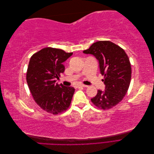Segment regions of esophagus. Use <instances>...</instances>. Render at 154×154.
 Returning <instances> with one entry per match:
<instances>
[{"instance_id": "34e87169", "label": "esophagus", "mask_w": 154, "mask_h": 154, "mask_svg": "<svg viewBox=\"0 0 154 154\" xmlns=\"http://www.w3.org/2000/svg\"><path fill=\"white\" fill-rule=\"evenodd\" d=\"M87 85H82V84H80V85H77L76 86H75V88H80V87H87Z\"/></svg>"}]
</instances>
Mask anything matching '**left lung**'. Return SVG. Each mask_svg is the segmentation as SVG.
Returning a JSON list of instances; mask_svg holds the SVG:
<instances>
[{"label": "left lung", "instance_id": "obj_1", "mask_svg": "<svg viewBox=\"0 0 154 154\" xmlns=\"http://www.w3.org/2000/svg\"><path fill=\"white\" fill-rule=\"evenodd\" d=\"M83 53L94 56L104 76L105 91H97L91 101L99 109H111L123 100L130 85L132 69L127 54L110 41L96 42Z\"/></svg>", "mask_w": 154, "mask_h": 154}]
</instances>
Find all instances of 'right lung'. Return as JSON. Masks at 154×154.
<instances>
[{
  "mask_svg": "<svg viewBox=\"0 0 154 154\" xmlns=\"http://www.w3.org/2000/svg\"><path fill=\"white\" fill-rule=\"evenodd\" d=\"M72 54L45 48L30 58L26 74L27 85L37 105L49 113H62L71 103L75 89L55 82L65 71L63 63Z\"/></svg>",
  "mask_w": 154,
  "mask_h": 154,
  "instance_id": "1",
  "label": "right lung"
}]
</instances>
